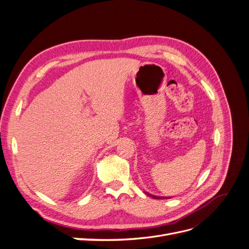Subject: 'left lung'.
<instances>
[{"label": "left lung", "instance_id": "8db88e82", "mask_svg": "<svg viewBox=\"0 0 249 249\" xmlns=\"http://www.w3.org/2000/svg\"><path fill=\"white\" fill-rule=\"evenodd\" d=\"M148 196H150V197H153V198H155V199H163V198H171V197H163V196H156V195H153V194H149V193H147V192H145Z\"/></svg>", "mask_w": 249, "mask_h": 249}]
</instances>
